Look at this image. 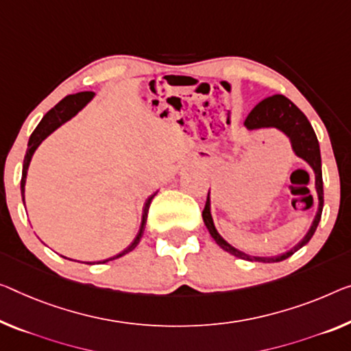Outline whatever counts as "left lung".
I'll list each match as a JSON object with an SVG mask.
<instances>
[{"instance_id": "1", "label": "left lung", "mask_w": 351, "mask_h": 351, "mask_svg": "<svg viewBox=\"0 0 351 351\" xmlns=\"http://www.w3.org/2000/svg\"><path fill=\"white\" fill-rule=\"evenodd\" d=\"M245 127L247 132H257V130H265V128H274V130L281 132L284 136L289 138L290 145L296 157L304 160L307 165L311 166L315 176V193L317 199H319V207H317L315 218L312 221L309 230L306 232V235L301 239L298 243L290 250L279 252L276 256H267V257H258V256H250L246 252L237 250L235 246L228 243L217 229V226L213 223L212 217V206H210V191L207 196L206 207L202 212V219L206 228L208 229L210 235L213 237V240L223 247L224 251H228L229 254L243 258V261L250 262H263V263H273V262H281L285 258L295 254L296 251L301 250L307 241L312 239V235L315 234L317 226L320 223L322 218V210H323V179H322V157H320V145L317 134L312 128L311 122L307 121V117L303 114V111L298 106L292 104L287 97L284 95H271L268 99L262 100L261 104H257L252 111L247 114L245 121Z\"/></svg>"}]
</instances>
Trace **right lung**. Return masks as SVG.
I'll list each match as a JSON object with an SVG mask.
<instances>
[{
    "label": "right lung",
    "mask_w": 351,
    "mask_h": 351,
    "mask_svg": "<svg viewBox=\"0 0 351 351\" xmlns=\"http://www.w3.org/2000/svg\"><path fill=\"white\" fill-rule=\"evenodd\" d=\"M95 97L94 93H78V94H73V95H67L64 97V99L59 101L56 106H53L50 111L47 112V114L42 117V121L39 122V125L36 127V130L32 132V134L29 136V141H28V149H26V155H25V160H23V171H21V199H23V204H25V185H26V176H28V168H29V163L32 160V155L37 150V147L45 141V139L50 136V134L58 130L59 127L64 125V123L69 122L72 117H75L78 114L80 111L83 110V108L89 104L90 100H93ZM157 193L150 194V196L145 199L144 202V207H143V219H141V228H139V232L134 237V240L132 241L130 245H128L125 250L121 251L119 254L112 256V257H108L105 261H95V262H84V263H90V265H94V263H106L110 261H114V258H119L122 256L128 254V252H132L134 247L138 246L139 240H141V237L144 234V228H145V221H147V212H149V207H150V202H152L154 196ZM64 257V256H62ZM67 258V257H64ZM69 261H72V258H69ZM78 262V261H75Z\"/></svg>",
    "instance_id": "1"
}]
</instances>
